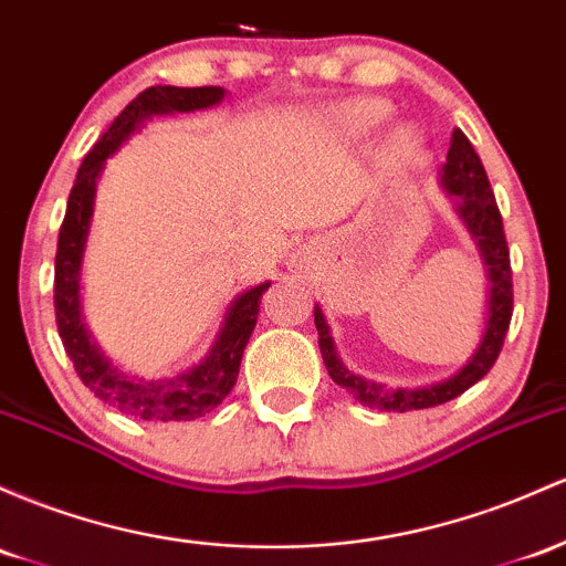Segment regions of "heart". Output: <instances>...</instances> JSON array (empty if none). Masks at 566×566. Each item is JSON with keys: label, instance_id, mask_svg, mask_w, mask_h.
<instances>
[{"label": "heart", "instance_id": "heart-1", "mask_svg": "<svg viewBox=\"0 0 566 566\" xmlns=\"http://www.w3.org/2000/svg\"><path fill=\"white\" fill-rule=\"evenodd\" d=\"M389 112L392 107L384 98H354V102L340 104L333 112V120L346 136H368L387 120ZM419 147V136L411 128H395L384 142V158L392 160V164H408L416 158Z\"/></svg>", "mask_w": 566, "mask_h": 566}]
</instances>
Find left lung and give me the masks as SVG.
I'll return each instance as SVG.
<instances>
[{
	"instance_id": "left-lung-1",
	"label": "left lung",
	"mask_w": 566,
	"mask_h": 566,
	"mask_svg": "<svg viewBox=\"0 0 566 566\" xmlns=\"http://www.w3.org/2000/svg\"><path fill=\"white\" fill-rule=\"evenodd\" d=\"M440 185L449 196H457L454 207L459 220L464 222L470 235H473L478 252H481L483 269L489 279V301H486V327H483L481 344L473 352V357L446 381L430 384V387H384V384L368 381L363 376H354L349 368H344L338 352H335L331 327H327L325 314L319 306H314V325L319 333V349L325 359L327 374L338 387L354 395L363 406L378 408V411H419V408L443 406L454 400L462 392H468L473 384L481 381L492 370V365L500 357L505 333L511 327L513 316V271H511V252H507L505 231H502V214L496 209L492 185H489L486 169L481 158L470 145V139L459 128L451 134V147L446 155V164L440 169Z\"/></svg>"
}]
</instances>
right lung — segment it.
I'll return each instance as SVG.
<instances>
[{
    "label": "right lung",
    "instance_id": "add662e5",
    "mask_svg": "<svg viewBox=\"0 0 566 566\" xmlns=\"http://www.w3.org/2000/svg\"><path fill=\"white\" fill-rule=\"evenodd\" d=\"M222 98H226V91L217 85H207V88L153 85V88L142 91L85 155L72 185L70 201H66V214L59 231V250H55V325H59V335L80 381L98 400L117 408L120 413L134 416V419L190 421L220 406L239 376L241 354L258 325L260 297L271 287V282L258 284L235 297L226 312L212 349L190 370L174 378H160V381L123 374L98 352V346L91 340V333L85 331L83 314H80V269H83L85 241H88L93 203H96V185L109 155L117 153V147L147 117L207 109L220 104Z\"/></svg>",
    "mask_w": 566,
    "mask_h": 566
}]
</instances>
